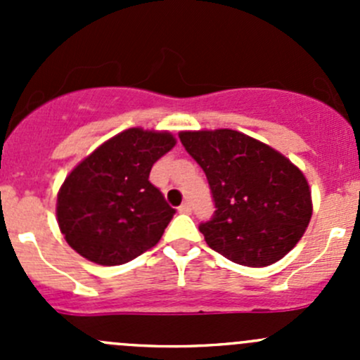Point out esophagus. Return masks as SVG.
I'll return each instance as SVG.
<instances>
[{
  "instance_id": "1",
  "label": "esophagus",
  "mask_w": 360,
  "mask_h": 360,
  "mask_svg": "<svg viewBox=\"0 0 360 360\" xmlns=\"http://www.w3.org/2000/svg\"><path fill=\"white\" fill-rule=\"evenodd\" d=\"M179 212L181 214H190L191 212V203L190 202H184L183 205H179Z\"/></svg>"
}]
</instances>
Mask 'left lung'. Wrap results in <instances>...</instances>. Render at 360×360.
<instances>
[{
    "instance_id": "8db88e82",
    "label": "left lung",
    "mask_w": 360,
    "mask_h": 360,
    "mask_svg": "<svg viewBox=\"0 0 360 360\" xmlns=\"http://www.w3.org/2000/svg\"><path fill=\"white\" fill-rule=\"evenodd\" d=\"M209 181L216 210L198 230L210 249L244 266H268L297 244L311 197L297 167L237 130L181 132Z\"/></svg>"
}]
</instances>
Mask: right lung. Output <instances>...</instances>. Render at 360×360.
Listing matches in <instances>:
<instances>
[{"instance_id": "add662e5", "label": "right lung", "mask_w": 360, "mask_h": 360, "mask_svg": "<svg viewBox=\"0 0 360 360\" xmlns=\"http://www.w3.org/2000/svg\"><path fill=\"white\" fill-rule=\"evenodd\" d=\"M174 144L169 132L129 129L69 174L57 198V221L76 252L115 266L158 244L176 209L150 183V172Z\"/></svg>"}]
</instances>
